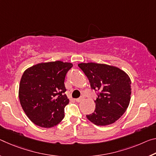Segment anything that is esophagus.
I'll return each mask as SVG.
<instances>
[{
  "instance_id": "1",
  "label": "esophagus",
  "mask_w": 156,
  "mask_h": 156,
  "mask_svg": "<svg viewBox=\"0 0 156 156\" xmlns=\"http://www.w3.org/2000/svg\"><path fill=\"white\" fill-rule=\"evenodd\" d=\"M83 100V97H80V98H76V102H78V103H80Z\"/></svg>"
}]
</instances>
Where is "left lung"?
<instances>
[{"label": "left lung", "mask_w": 156, "mask_h": 156, "mask_svg": "<svg viewBox=\"0 0 156 156\" xmlns=\"http://www.w3.org/2000/svg\"><path fill=\"white\" fill-rule=\"evenodd\" d=\"M78 66L89 79L91 88L98 91L94 112L86 115L96 126H107L117 121L128 107L131 81L119 68L105 64L80 63Z\"/></svg>", "instance_id": "left-lung-1"}]
</instances>
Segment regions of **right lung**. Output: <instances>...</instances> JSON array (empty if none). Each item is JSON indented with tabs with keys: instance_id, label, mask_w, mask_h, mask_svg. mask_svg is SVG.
<instances>
[{
	"instance_id": "obj_1",
	"label": "right lung",
	"mask_w": 156,
	"mask_h": 156,
	"mask_svg": "<svg viewBox=\"0 0 156 156\" xmlns=\"http://www.w3.org/2000/svg\"><path fill=\"white\" fill-rule=\"evenodd\" d=\"M73 66L62 61L39 63L27 69L20 81L19 97L30 120L43 128L58 124L69 102L65 94L66 73Z\"/></svg>"
}]
</instances>
